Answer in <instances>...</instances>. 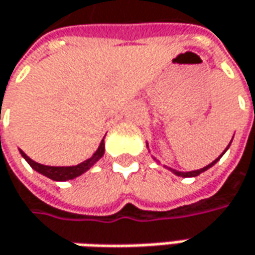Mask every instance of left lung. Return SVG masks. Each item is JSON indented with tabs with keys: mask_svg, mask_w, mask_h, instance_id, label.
Here are the masks:
<instances>
[{
	"mask_svg": "<svg viewBox=\"0 0 255 255\" xmlns=\"http://www.w3.org/2000/svg\"><path fill=\"white\" fill-rule=\"evenodd\" d=\"M230 144H231V142H230ZM230 144H229V146H230ZM229 146H227V149H229ZM227 149H226V150H227ZM226 150H224V152L221 153V156H223V154H224V153H226ZM220 156V157H221ZM220 157H217V159H216V160H214V162H211L210 164H207V166H206V167H203V169H200V170H193V171H177V170H173V169H170L171 171H173V173H174V174H176V176H181V177H196V176H199V174H200V173H203V171H206L207 170V169H210L211 166H214V164H216V163L219 162V160H220Z\"/></svg>",
	"mask_w": 255,
	"mask_h": 255,
	"instance_id": "1",
	"label": "left lung"
}]
</instances>
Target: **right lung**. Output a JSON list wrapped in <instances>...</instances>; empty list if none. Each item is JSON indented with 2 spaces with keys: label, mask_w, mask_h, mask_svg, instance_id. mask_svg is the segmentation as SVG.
<instances>
[{
  "label": "right lung",
  "mask_w": 255,
  "mask_h": 255,
  "mask_svg": "<svg viewBox=\"0 0 255 255\" xmlns=\"http://www.w3.org/2000/svg\"><path fill=\"white\" fill-rule=\"evenodd\" d=\"M19 152H21L22 157L28 162V164H29L34 170H36L38 173H41V174H44V176H46V177H49V179H52V180L55 181H66L72 180L75 177L84 174L85 171L89 170L93 164L102 157L103 153H105V142H103V140L101 142L98 150L93 153V156L91 159L79 163V164H76V166H68V167H64V166H62V167H58V166H45V164L36 163L34 162L32 159H29L22 150H19Z\"/></svg>",
  "instance_id": "obj_1"
}]
</instances>
